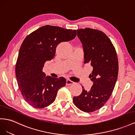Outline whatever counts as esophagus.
Listing matches in <instances>:
<instances>
[{"label":"esophagus","mask_w":135,"mask_h":135,"mask_svg":"<svg viewBox=\"0 0 135 135\" xmlns=\"http://www.w3.org/2000/svg\"><path fill=\"white\" fill-rule=\"evenodd\" d=\"M74 84V82L70 80H69V79H67L66 81V85H71Z\"/></svg>","instance_id":"esophagus-1"}]
</instances>
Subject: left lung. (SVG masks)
I'll use <instances>...</instances> for the list:
<instances>
[{
  "mask_svg": "<svg viewBox=\"0 0 135 135\" xmlns=\"http://www.w3.org/2000/svg\"><path fill=\"white\" fill-rule=\"evenodd\" d=\"M83 45L84 64L93 67L89 77L94 84L90 91L74 96L73 102L85 112L99 109L108 101L115 87L119 71L117 54L111 41L101 31L87 28L77 30Z\"/></svg>",
  "mask_w": 135,
  "mask_h": 135,
  "instance_id": "1",
  "label": "left lung"
}]
</instances>
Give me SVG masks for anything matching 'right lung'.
I'll use <instances>...</instances> for the list:
<instances>
[{"label":"right lung","instance_id":"obj_1","mask_svg":"<svg viewBox=\"0 0 135 135\" xmlns=\"http://www.w3.org/2000/svg\"><path fill=\"white\" fill-rule=\"evenodd\" d=\"M76 30L46 25L27 36L20 48L15 73L18 87L24 99L36 108L51 104L66 79L54 78L43 72L44 63L55 57L57 45L74 39Z\"/></svg>","mask_w":135,"mask_h":135}]
</instances>
